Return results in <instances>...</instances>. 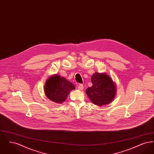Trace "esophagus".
Listing matches in <instances>:
<instances>
[{
  "label": "esophagus",
  "mask_w": 154,
  "mask_h": 154,
  "mask_svg": "<svg viewBox=\"0 0 154 154\" xmlns=\"http://www.w3.org/2000/svg\"><path fill=\"white\" fill-rule=\"evenodd\" d=\"M83 88H84V86H83L82 84H79V85H78V89H79V90L81 91V90L83 89Z\"/></svg>",
  "instance_id": "obj_1"
}]
</instances>
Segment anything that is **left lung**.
<instances>
[{"instance_id": "left-lung-1", "label": "left lung", "mask_w": 154, "mask_h": 154, "mask_svg": "<svg viewBox=\"0 0 154 154\" xmlns=\"http://www.w3.org/2000/svg\"><path fill=\"white\" fill-rule=\"evenodd\" d=\"M92 86L86 89V94L93 104L102 106L111 102L115 98L117 86L109 75L95 73L91 77Z\"/></svg>"}]
</instances>
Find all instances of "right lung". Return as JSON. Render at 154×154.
<instances>
[{"label": "right lung", "instance_id": "right-lung-1", "mask_svg": "<svg viewBox=\"0 0 154 154\" xmlns=\"http://www.w3.org/2000/svg\"><path fill=\"white\" fill-rule=\"evenodd\" d=\"M75 89L73 84L65 77L55 74L45 82L44 92L46 97L54 102L61 104L66 100L70 91Z\"/></svg>", "mask_w": 154, "mask_h": 154}]
</instances>
